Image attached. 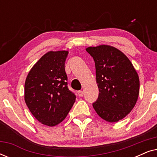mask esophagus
I'll return each instance as SVG.
<instances>
[{
	"instance_id": "1",
	"label": "esophagus",
	"mask_w": 157,
	"mask_h": 157,
	"mask_svg": "<svg viewBox=\"0 0 157 157\" xmlns=\"http://www.w3.org/2000/svg\"><path fill=\"white\" fill-rule=\"evenodd\" d=\"M78 95L79 97H82L83 96V92L82 91H78Z\"/></svg>"
}]
</instances>
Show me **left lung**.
Wrapping results in <instances>:
<instances>
[{"label":"left lung","instance_id":"8db88e82","mask_svg":"<svg viewBox=\"0 0 157 157\" xmlns=\"http://www.w3.org/2000/svg\"><path fill=\"white\" fill-rule=\"evenodd\" d=\"M93 57L99 94L93 107L101 118L119 121L130 113L138 99L139 78L132 62L114 47H89Z\"/></svg>","mask_w":157,"mask_h":157}]
</instances>
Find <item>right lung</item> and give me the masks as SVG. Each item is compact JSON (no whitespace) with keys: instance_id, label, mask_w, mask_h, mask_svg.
<instances>
[{"instance_id":"obj_1","label":"right lung","mask_w":157,"mask_h":157,"mask_svg":"<svg viewBox=\"0 0 157 157\" xmlns=\"http://www.w3.org/2000/svg\"><path fill=\"white\" fill-rule=\"evenodd\" d=\"M66 51H49L33 66L25 82V101L40 123L53 126L66 117L76 101L68 88Z\"/></svg>"}]
</instances>
